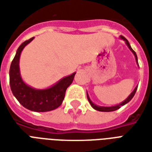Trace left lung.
Instances as JSON below:
<instances>
[{
	"label": "left lung",
	"instance_id": "obj_1",
	"mask_svg": "<svg viewBox=\"0 0 152 152\" xmlns=\"http://www.w3.org/2000/svg\"><path fill=\"white\" fill-rule=\"evenodd\" d=\"M120 38H121V40H123L125 42V44H126V45L128 46V48L130 50V51L133 53V54L134 55V57H135V60H136V63H137V66H138V63H137V54H136V53L134 52V50L131 48L130 45H129V42L128 41V40L126 39V38H124L123 36H120ZM137 86H136L135 87V89L133 90V92L131 93L128 96V98L125 100H124L123 102H121L120 104H117V105H115V106H112V107H102V106H99V105H96L95 103H94V102L91 101V99H90V98H89V94H88V92H87V99H88V101H89V104L91 105V107H92L93 108L95 109V110H97V111H99V112H114V111H116V110H118L119 108H121V107H122V106L125 105L126 103H128V102L130 101L131 99L134 98V94H135V93H136V91H137Z\"/></svg>",
	"mask_w": 152,
	"mask_h": 152
}]
</instances>
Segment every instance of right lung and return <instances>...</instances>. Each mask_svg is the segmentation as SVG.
Masks as SVG:
<instances>
[{
  "instance_id": "1",
  "label": "right lung",
  "mask_w": 152,
  "mask_h": 152,
  "mask_svg": "<svg viewBox=\"0 0 152 152\" xmlns=\"http://www.w3.org/2000/svg\"><path fill=\"white\" fill-rule=\"evenodd\" d=\"M34 39L31 37L20 45L10 68V85L13 94L25 108L37 112H45L58 108L63 102L67 87L72 83L76 72L65 76L46 89H36L22 78L19 59L23 50Z\"/></svg>"
}]
</instances>
